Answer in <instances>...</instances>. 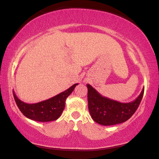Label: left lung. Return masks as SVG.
<instances>
[{
	"instance_id": "8db88e82",
	"label": "left lung",
	"mask_w": 159,
	"mask_h": 159,
	"mask_svg": "<svg viewBox=\"0 0 159 159\" xmlns=\"http://www.w3.org/2000/svg\"><path fill=\"white\" fill-rule=\"evenodd\" d=\"M88 102L91 117L102 125L119 124L128 120L138 109L144 95V88L134 101L123 103L102 96L90 84H87Z\"/></svg>"
}]
</instances>
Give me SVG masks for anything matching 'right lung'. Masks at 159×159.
Here are the masks:
<instances>
[{
    "instance_id": "1",
    "label": "right lung",
    "mask_w": 159,
    "mask_h": 159,
    "mask_svg": "<svg viewBox=\"0 0 159 159\" xmlns=\"http://www.w3.org/2000/svg\"><path fill=\"white\" fill-rule=\"evenodd\" d=\"M79 83H75L68 89L46 100L35 104H28L19 99L13 91L16 104L21 112L29 119L39 122H49L60 117L65 107L66 99L73 92Z\"/></svg>"
}]
</instances>
